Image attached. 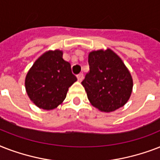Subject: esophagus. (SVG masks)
Segmentation results:
<instances>
[{"mask_svg":"<svg viewBox=\"0 0 160 160\" xmlns=\"http://www.w3.org/2000/svg\"><path fill=\"white\" fill-rule=\"evenodd\" d=\"M83 78H84V75H83V74H79V75H77L78 81H80V82H81V81H82Z\"/></svg>","mask_w":160,"mask_h":160,"instance_id":"1","label":"esophagus"}]
</instances>
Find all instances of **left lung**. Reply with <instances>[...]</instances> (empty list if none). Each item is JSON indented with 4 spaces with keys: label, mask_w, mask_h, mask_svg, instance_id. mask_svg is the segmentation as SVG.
<instances>
[{
    "label": "left lung",
    "mask_w": 160,
    "mask_h": 160,
    "mask_svg": "<svg viewBox=\"0 0 160 160\" xmlns=\"http://www.w3.org/2000/svg\"><path fill=\"white\" fill-rule=\"evenodd\" d=\"M90 71L81 84L89 101L100 111L109 113L124 106L133 90V78L123 60L111 49L89 53Z\"/></svg>",
    "instance_id": "obj_1"
}]
</instances>
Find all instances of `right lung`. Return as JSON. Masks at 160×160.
Instances as JSON below:
<instances>
[{
  "mask_svg": "<svg viewBox=\"0 0 160 160\" xmlns=\"http://www.w3.org/2000/svg\"><path fill=\"white\" fill-rule=\"evenodd\" d=\"M76 80L70 64L63 59V51L49 50L30 68L25 79V87L34 105L51 110L62 104L69 87Z\"/></svg>",
  "mask_w": 160,
  "mask_h": 160,
  "instance_id": "obj_1",
  "label": "right lung"
}]
</instances>
